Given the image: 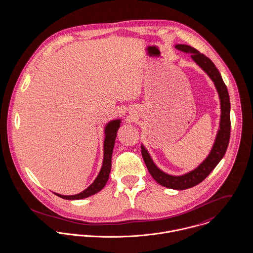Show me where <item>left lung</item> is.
Returning a JSON list of instances; mask_svg holds the SVG:
<instances>
[{
  "label": "left lung",
  "instance_id": "left-lung-1",
  "mask_svg": "<svg viewBox=\"0 0 253 253\" xmlns=\"http://www.w3.org/2000/svg\"><path fill=\"white\" fill-rule=\"evenodd\" d=\"M175 47L181 51L192 53L191 57L193 58V60L210 76V78L213 81L216 86L221 104L220 126L219 130L217 132L215 142L209 157L196 169L181 176H172L167 174L156 167L149 153L145 149L144 146L141 145V154L144 160L145 165L152 177L162 186L175 190H185L194 187L201 183L202 181L205 180L210 175V173L214 169V168L222 160L227 151L231 133L230 97L227 86L223 82L221 74L217 70L214 63L209 57L201 53L196 48L187 44H176Z\"/></svg>",
  "mask_w": 253,
  "mask_h": 253
}]
</instances>
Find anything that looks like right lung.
<instances>
[{
	"label": "right lung",
	"mask_w": 253,
	"mask_h": 253,
	"mask_svg": "<svg viewBox=\"0 0 253 253\" xmlns=\"http://www.w3.org/2000/svg\"><path fill=\"white\" fill-rule=\"evenodd\" d=\"M121 121L120 120H115L110 122L108 125L105 127V140H104V160H103V165L101 168V170L96 177V179L93 181V183L87 187L84 191L78 195L74 196H62L59 194H55L56 196L65 199V200H81L84 198H87L91 195L96 194L99 192L103 187L106 185L109 178V173L111 171V159H112V153H113V148L115 144V139L117 136V131L120 127Z\"/></svg>",
	"instance_id": "right-lung-1"
}]
</instances>
